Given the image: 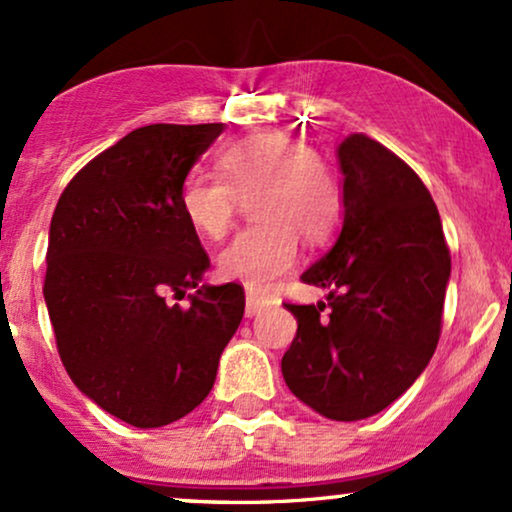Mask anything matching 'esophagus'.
Here are the masks:
<instances>
[{
	"label": "esophagus",
	"instance_id": "34e87169",
	"mask_svg": "<svg viewBox=\"0 0 512 512\" xmlns=\"http://www.w3.org/2000/svg\"><path fill=\"white\" fill-rule=\"evenodd\" d=\"M269 305H272V301H269V298H264V296H260V293H255V291H248V296H245V315H248V317L260 315L262 310L269 308Z\"/></svg>",
	"mask_w": 512,
	"mask_h": 512
}]
</instances>
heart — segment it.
<instances>
[{
  "label": "heart",
  "instance_id": "heart-1",
  "mask_svg": "<svg viewBox=\"0 0 512 512\" xmlns=\"http://www.w3.org/2000/svg\"><path fill=\"white\" fill-rule=\"evenodd\" d=\"M214 175H190L180 185L187 223L207 238H221L233 221L236 195H252L257 223L240 231L219 255L226 279L264 291L289 272L298 255V233L310 243L327 240L342 219V190L325 158L305 151L286 134H252L216 154Z\"/></svg>",
  "mask_w": 512,
  "mask_h": 512
}]
</instances>
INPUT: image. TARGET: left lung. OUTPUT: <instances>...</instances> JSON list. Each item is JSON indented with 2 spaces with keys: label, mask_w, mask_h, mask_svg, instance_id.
Returning <instances> with one entry per match:
<instances>
[{
  "label": "left lung",
  "mask_w": 512,
  "mask_h": 512,
  "mask_svg": "<svg viewBox=\"0 0 512 512\" xmlns=\"http://www.w3.org/2000/svg\"><path fill=\"white\" fill-rule=\"evenodd\" d=\"M342 228L301 274L327 303L291 305L296 339L281 358L289 390L332 421L390 407L424 373L440 337L450 252L419 175L368 134L337 144Z\"/></svg>",
  "instance_id": "8db88e82"
}]
</instances>
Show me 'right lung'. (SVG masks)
<instances>
[{
	"mask_svg": "<svg viewBox=\"0 0 512 512\" xmlns=\"http://www.w3.org/2000/svg\"><path fill=\"white\" fill-rule=\"evenodd\" d=\"M223 129H134L74 175L52 214L43 293L62 363L129 426L199 407L243 320L238 284H202L209 257L180 209V185Z\"/></svg>",
	"mask_w": 512,
	"mask_h": 512,
	"instance_id": "obj_1",
	"label": "right lung"
}]
</instances>
